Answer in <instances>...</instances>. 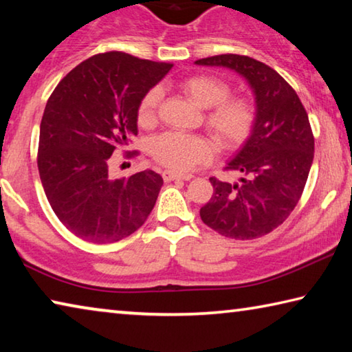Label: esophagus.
I'll list each match as a JSON object with an SVG mask.
<instances>
[{"mask_svg": "<svg viewBox=\"0 0 352 352\" xmlns=\"http://www.w3.org/2000/svg\"><path fill=\"white\" fill-rule=\"evenodd\" d=\"M162 175H163V178H164V182L190 180V178H194V175H190V174H178V172H174V170H164Z\"/></svg>", "mask_w": 352, "mask_h": 352, "instance_id": "esophagus-1", "label": "esophagus"}]
</instances>
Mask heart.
<instances>
[{
  "label": "heart",
  "instance_id": "b5f03b06",
  "mask_svg": "<svg viewBox=\"0 0 352 352\" xmlns=\"http://www.w3.org/2000/svg\"><path fill=\"white\" fill-rule=\"evenodd\" d=\"M177 88L192 102L206 109L204 124L222 148H234L245 141L256 122V107L245 96H230L231 87L220 77L195 74L177 83ZM162 91L148 90L138 105V122L148 127L157 121ZM153 160L164 168L184 172L208 162L214 153L212 142L200 135L166 132L151 142Z\"/></svg>",
  "mask_w": 352,
  "mask_h": 352
}]
</instances>
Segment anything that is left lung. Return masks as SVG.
<instances>
[{
    "label": "left lung",
    "instance_id": "obj_1",
    "mask_svg": "<svg viewBox=\"0 0 352 352\" xmlns=\"http://www.w3.org/2000/svg\"><path fill=\"white\" fill-rule=\"evenodd\" d=\"M245 77L254 93L256 122L245 144L226 166L234 183L211 177L212 197L200 217L231 239H256L278 228L294 211L314 162V133L300 98L269 65L248 56L220 54L195 60Z\"/></svg>",
    "mask_w": 352,
    "mask_h": 352
}]
</instances>
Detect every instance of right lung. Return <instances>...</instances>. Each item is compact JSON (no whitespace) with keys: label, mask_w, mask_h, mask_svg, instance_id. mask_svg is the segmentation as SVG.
I'll return each mask as SVG.
<instances>
[{"label":"right lung","mask_w":352,"mask_h":352,"mask_svg":"<svg viewBox=\"0 0 352 352\" xmlns=\"http://www.w3.org/2000/svg\"><path fill=\"white\" fill-rule=\"evenodd\" d=\"M170 68L104 52L71 69L47 99L40 124V180L52 211L80 239L121 241L153 210L162 175L147 169L111 180L109 163L116 148L138 135L140 100Z\"/></svg>","instance_id":"add662e5"}]
</instances>
